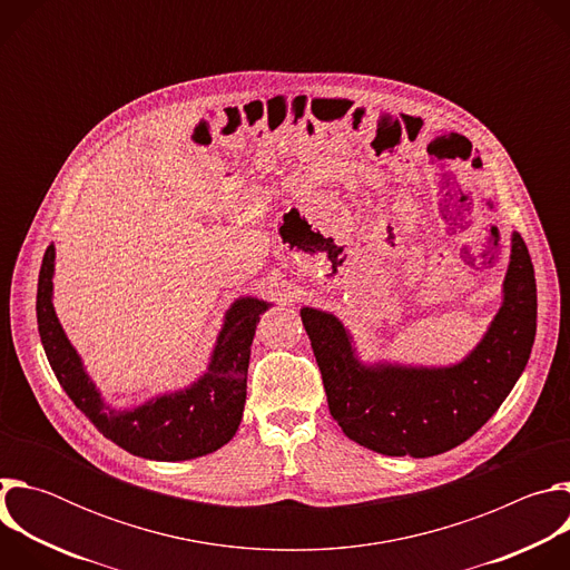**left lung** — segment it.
Listing matches in <instances>:
<instances>
[{
	"instance_id": "left-lung-1",
	"label": "left lung",
	"mask_w": 570,
	"mask_h": 570,
	"mask_svg": "<svg viewBox=\"0 0 570 570\" xmlns=\"http://www.w3.org/2000/svg\"><path fill=\"white\" fill-rule=\"evenodd\" d=\"M302 322L343 433L383 455L429 458L466 442L521 376L537 334L534 268L514 232L503 306L482 343L453 367H365L332 313L302 308Z\"/></svg>"
}]
</instances>
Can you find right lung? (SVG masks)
<instances>
[{
  "label": "right lung",
  "mask_w": 570,
  "mask_h": 570,
  "mask_svg": "<svg viewBox=\"0 0 570 570\" xmlns=\"http://www.w3.org/2000/svg\"><path fill=\"white\" fill-rule=\"evenodd\" d=\"M53 255L56 250L49 246L38 277V332L49 365L76 409L121 449L148 460H191L227 444L240 424L250 345L268 304L255 297L234 302L207 374L189 390L157 396L135 411H115L101 401L56 317L51 304Z\"/></svg>",
  "instance_id": "obj_1"
}]
</instances>
